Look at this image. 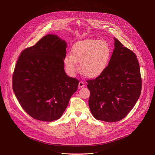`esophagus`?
Returning a JSON list of instances; mask_svg holds the SVG:
<instances>
[{
  "mask_svg": "<svg viewBox=\"0 0 155 155\" xmlns=\"http://www.w3.org/2000/svg\"><path fill=\"white\" fill-rule=\"evenodd\" d=\"M84 86V83L83 81H80L78 83V87H83Z\"/></svg>",
  "mask_w": 155,
  "mask_h": 155,
  "instance_id": "1",
  "label": "esophagus"
}]
</instances>
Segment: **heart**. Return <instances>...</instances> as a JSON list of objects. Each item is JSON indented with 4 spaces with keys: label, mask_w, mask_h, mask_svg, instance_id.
<instances>
[{
    "label": "heart",
    "mask_w": 155,
    "mask_h": 155,
    "mask_svg": "<svg viewBox=\"0 0 155 155\" xmlns=\"http://www.w3.org/2000/svg\"><path fill=\"white\" fill-rule=\"evenodd\" d=\"M111 56V50L104 40L87 39L75 43L71 55L64 60L65 68L71 75L78 71L77 62L80 63L82 74L88 78L99 76L106 69Z\"/></svg>",
    "instance_id": "heart-1"
}]
</instances>
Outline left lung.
<instances>
[{"label": "left lung", "instance_id": "left-lung-1", "mask_svg": "<svg viewBox=\"0 0 155 155\" xmlns=\"http://www.w3.org/2000/svg\"><path fill=\"white\" fill-rule=\"evenodd\" d=\"M105 70L95 79L86 81L91 112L96 119L106 122L123 119L134 107L142 90L136 55L117 38Z\"/></svg>", "mask_w": 155, "mask_h": 155}]
</instances>
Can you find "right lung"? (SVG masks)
<instances>
[{
    "label": "right lung",
    "mask_w": 155,
    "mask_h": 155,
    "mask_svg": "<svg viewBox=\"0 0 155 155\" xmlns=\"http://www.w3.org/2000/svg\"><path fill=\"white\" fill-rule=\"evenodd\" d=\"M67 43L48 34L21 53L14 69L13 90L21 107L34 119L61 118L79 81L64 71Z\"/></svg>",
    "instance_id": "add662e5"
}]
</instances>
